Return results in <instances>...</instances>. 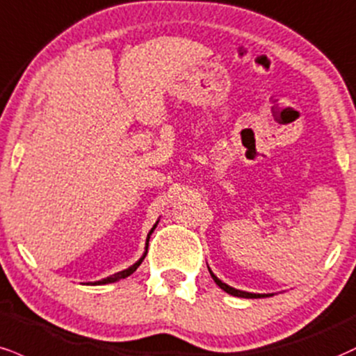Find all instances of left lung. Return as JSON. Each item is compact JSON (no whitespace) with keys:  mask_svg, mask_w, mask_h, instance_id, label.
<instances>
[{"mask_svg":"<svg viewBox=\"0 0 356 356\" xmlns=\"http://www.w3.org/2000/svg\"><path fill=\"white\" fill-rule=\"evenodd\" d=\"M209 272H211V268H209ZM211 275L213 278V282H216V284L219 285L220 289L224 290V292L234 295V297H241V298H264V297H270V295H267V293H248V292H243V290L232 289V286H229L227 284H224V282H222V280H219V278L213 275L212 272H211Z\"/></svg>","mask_w":356,"mask_h":356,"instance_id":"1","label":"left lung"}]
</instances>
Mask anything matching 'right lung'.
Listing matches in <instances>:
<instances>
[{
  "label": "right lung",
  "mask_w": 356,
  "mask_h": 356,
  "mask_svg": "<svg viewBox=\"0 0 356 356\" xmlns=\"http://www.w3.org/2000/svg\"><path fill=\"white\" fill-rule=\"evenodd\" d=\"M154 229H156V225L152 227V229H151V232H149V235H147V243H149V237H151V234L154 232ZM147 243H145V245H147ZM144 257H145V254L143 255V259H140V260H137V262H136L134 265H131V267H129V268H126V270H122V272H118V273H114V275H111V277H108V278H102V280H99V282H94V285L113 284V282H118V280H121V278H126V277H129L131 273H134V272H136V268L139 267L140 264H143Z\"/></svg>",
  "instance_id": "add662e5"
}]
</instances>
